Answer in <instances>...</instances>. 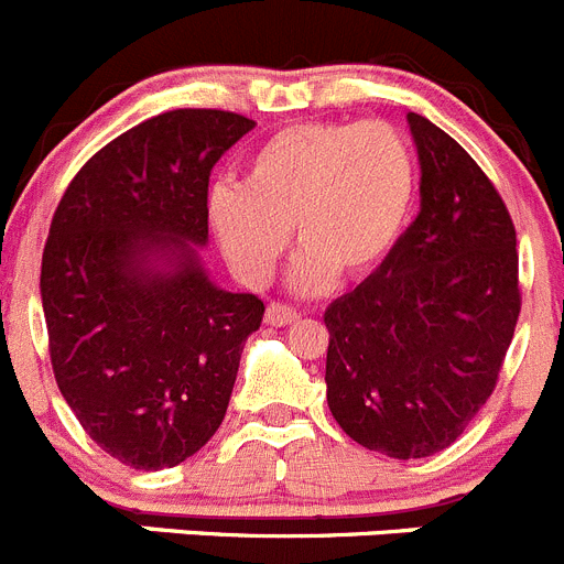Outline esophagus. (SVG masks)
I'll list each match as a JSON object with an SVG mask.
<instances>
[{
    "mask_svg": "<svg viewBox=\"0 0 564 564\" xmlns=\"http://www.w3.org/2000/svg\"><path fill=\"white\" fill-rule=\"evenodd\" d=\"M299 318L296 307H291V304H279V302H271L265 307V324H271V327H288V324H293Z\"/></svg>",
    "mask_w": 564,
    "mask_h": 564,
    "instance_id": "34e87169",
    "label": "esophagus"
}]
</instances>
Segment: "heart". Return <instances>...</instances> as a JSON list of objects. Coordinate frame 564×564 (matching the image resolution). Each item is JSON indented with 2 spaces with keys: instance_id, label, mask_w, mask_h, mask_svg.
<instances>
[{
  "instance_id": "b5f03b06",
  "label": "heart",
  "mask_w": 564,
  "mask_h": 564,
  "mask_svg": "<svg viewBox=\"0 0 564 564\" xmlns=\"http://www.w3.org/2000/svg\"><path fill=\"white\" fill-rule=\"evenodd\" d=\"M416 198V159L394 126L299 122L251 153L246 184L209 193V226L248 285H265L291 242H302L291 282L322 293L335 273L366 276L405 231Z\"/></svg>"
}]
</instances>
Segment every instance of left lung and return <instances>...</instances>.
<instances>
[{
  "instance_id": "1",
  "label": "left lung",
  "mask_w": 564,
  "mask_h": 564,
  "mask_svg": "<svg viewBox=\"0 0 564 564\" xmlns=\"http://www.w3.org/2000/svg\"><path fill=\"white\" fill-rule=\"evenodd\" d=\"M420 215L324 313L327 402L349 438L391 458L451 447L495 391L518 327V235L453 137L408 113Z\"/></svg>"
}]
</instances>
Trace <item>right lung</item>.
<instances>
[{
    "label": "right lung",
    "mask_w": 564,
    "mask_h": 564,
    "mask_svg": "<svg viewBox=\"0 0 564 564\" xmlns=\"http://www.w3.org/2000/svg\"><path fill=\"white\" fill-rule=\"evenodd\" d=\"M254 120L175 108L72 178L41 260L50 358L66 405L108 456L175 467L220 427L265 304L206 273L209 175Z\"/></svg>",
    "instance_id": "add662e5"
}]
</instances>
